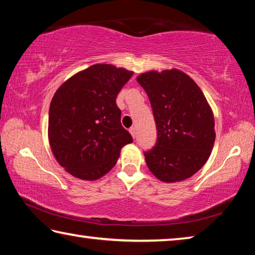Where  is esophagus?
<instances>
[{"mask_svg": "<svg viewBox=\"0 0 255 255\" xmlns=\"http://www.w3.org/2000/svg\"><path fill=\"white\" fill-rule=\"evenodd\" d=\"M129 132L131 133V136H132V138H135L136 137V128L135 127H131L130 129H129Z\"/></svg>", "mask_w": 255, "mask_h": 255, "instance_id": "esophagus-1", "label": "esophagus"}]
</instances>
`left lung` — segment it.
Returning a JSON list of instances; mask_svg holds the SVG:
<instances>
[{
  "mask_svg": "<svg viewBox=\"0 0 255 255\" xmlns=\"http://www.w3.org/2000/svg\"><path fill=\"white\" fill-rule=\"evenodd\" d=\"M150 101L157 139L145 152L149 171L163 182H179L197 173L210 156L215 120L204 93L179 70L150 71L137 77Z\"/></svg>",
  "mask_w": 255,
  "mask_h": 255,
  "instance_id": "8db88e82",
  "label": "left lung"
}]
</instances>
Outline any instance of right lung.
Listing matches in <instances>:
<instances>
[{
	"label": "right lung",
	"mask_w": 255,
	"mask_h": 255,
	"mask_svg": "<svg viewBox=\"0 0 255 255\" xmlns=\"http://www.w3.org/2000/svg\"><path fill=\"white\" fill-rule=\"evenodd\" d=\"M133 72L96 64L59 86L50 102L51 152L68 173L100 179L116 165L120 149L132 141L122 126L116 98Z\"/></svg>",
	"instance_id": "right-lung-1"
}]
</instances>
